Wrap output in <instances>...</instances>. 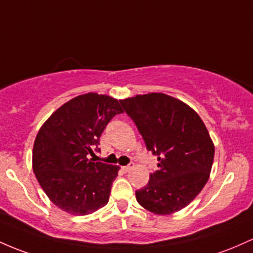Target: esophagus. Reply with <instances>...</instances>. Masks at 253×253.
Returning a JSON list of instances; mask_svg holds the SVG:
<instances>
[{"mask_svg":"<svg viewBox=\"0 0 253 253\" xmlns=\"http://www.w3.org/2000/svg\"><path fill=\"white\" fill-rule=\"evenodd\" d=\"M134 167V165H133V163H131V165H128V166H125V167H122V170L125 171V173H127V171H129L131 170V169Z\"/></svg>","mask_w":253,"mask_h":253,"instance_id":"34e87169","label":"esophagus"}]
</instances>
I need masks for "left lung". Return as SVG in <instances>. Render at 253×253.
<instances>
[{
	"instance_id": "left-lung-1",
	"label": "left lung",
	"mask_w": 253,
	"mask_h": 253,
	"mask_svg": "<svg viewBox=\"0 0 253 253\" xmlns=\"http://www.w3.org/2000/svg\"><path fill=\"white\" fill-rule=\"evenodd\" d=\"M120 103L160 161L148 185L135 191L138 203L157 215L187 207L209 180L215 155L204 122L192 108L165 93L137 95Z\"/></svg>"
}]
</instances>
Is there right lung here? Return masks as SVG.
<instances>
[{
	"label": "right lung",
	"mask_w": 253,
	"mask_h": 253,
	"mask_svg": "<svg viewBox=\"0 0 253 253\" xmlns=\"http://www.w3.org/2000/svg\"><path fill=\"white\" fill-rule=\"evenodd\" d=\"M124 113L113 97L85 93L61 105L37 133L32 167L50 201L72 215H88L109 201L120 167L93 162L87 155L116 114Z\"/></svg>",
	"instance_id": "add662e5"
}]
</instances>
